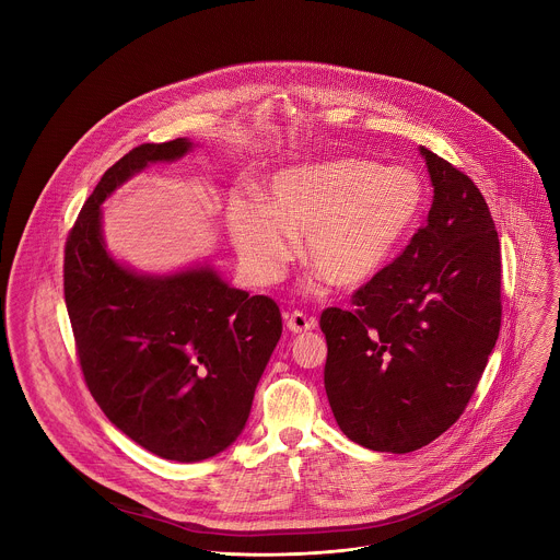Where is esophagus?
Returning a JSON list of instances; mask_svg holds the SVG:
<instances>
[{"mask_svg": "<svg viewBox=\"0 0 560 560\" xmlns=\"http://www.w3.org/2000/svg\"><path fill=\"white\" fill-rule=\"evenodd\" d=\"M285 324H288V330L294 332V335H301V332H307L316 326L314 318L305 316L303 312H290L285 314Z\"/></svg>", "mask_w": 560, "mask_h": 560, "instance_id": "1", "label": "esophagus"}]
</instances>
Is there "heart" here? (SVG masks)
Listing matches in <instances>:
<instances>
[{
    "label": "heart",
    "instance_id": "obj_1",
    "mask_svg": "<svg viewBox=\"0 0 560 560\" xmlns=\"http://www.w3.org/2000/svg\"><path fill=\"white\" fill-rule=\"evenodd\" d=\"M423 182L406 168L368 159H337L283 171L272 201L236 197L230 234L246 275L257 283L281 279L305 234L303 261L330 285L352 290L376 277L417 225Z\"/></svg>",
    "mask_w": 560,
    "mask_h": 560
}]
</instances>
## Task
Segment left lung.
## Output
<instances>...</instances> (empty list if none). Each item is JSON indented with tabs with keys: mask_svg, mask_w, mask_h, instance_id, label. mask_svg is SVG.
Returning a JSON list of instances; mask_svg holds the SVG:
<instances>
[{
	"mask_svg": "<svg viewBox=\"0 0 560 560\" xmlns=\"http://www.w3.org/2000/svg\"><path fill=\"white\" fill-rule=\"evenodd\" d=\"M434 186L425 225L389 266L322 312L324 383L341 432L406 454L450 430L501 330V244L476 184L421 148Z\"/></svg>",
	"mask_w": 560,
	"mask_h": 560,
	"instance_id": "left-lung-1",
	"label": "left lung"
}]
</instances>
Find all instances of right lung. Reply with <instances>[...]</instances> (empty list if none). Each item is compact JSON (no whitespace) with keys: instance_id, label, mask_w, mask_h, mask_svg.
I'll return each instance as SVG.
<instances>
[{"instance_id":"right-lung-1","label":"right lung","mask_w":560,"mask_h":560,"mask_svg":"<svg viewBox=\"0 0 560 560\" xmlns=\"http://www.w3.org/2000/svg\"><path fill=\"white\" fill-rule=\"evenodd\" d=\"M188 139L141 143L113 164L72 223L63 299L84 381L126 436L168 460H203L242 434L281 337L275 299L230 288L212 270L141 277L110 259L102 201Z\"/></svg>"}]
</instances>
